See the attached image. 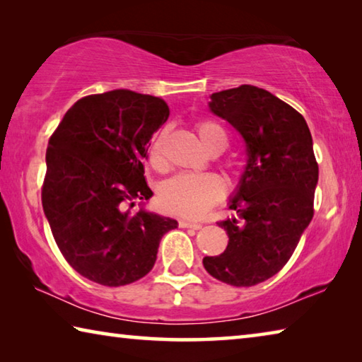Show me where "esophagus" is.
I'll list each match as a JSON object with an SVG mask.
<instances>
[{
	"label": "esophagus",
	"mask_w": 362,
	"mask_h": 362,
	"mask_svg": "<svg viewBox=\"0 0 362 362\" xmlns=\"http://www.w3.org/2000/svg\"><path fill=\"white\" fill-rule=\"evenodd\" d=\"M180 227H182V229H195V230H199V229H202V224L191 223V221H186V219H181L180 221Z\"/></svg>",
	"instance_id": "esophagus-1"
}]
</instances>
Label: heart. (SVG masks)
Instances as JSON below:
<instances>
[{
	"label": "heart",
	"instance_id": "b5f03b06",
	"mask_svg": "<svg viewBox=\"0 0 362 362\" xmlns=\"http://www.w3.org/2000/svg\"><path fill=\"white\" fill-rule=\"evenodd\" d=\"M195 132L204 148L210 152H223L227 146V133L224 127L214 120H200L195 125ZM163 132H157L151 139L148 149V162L154 170L165 168L163 157ZM238 168L229 165L227 177L230 182L238 180ZM224 197V185L221 177L211 173H181L168 181H165L158 191V202L163 210L177 214L182 218L197 219L205 216L214 205H218Z\"/></svg>",
	"mask_w": 362,
	"mask_h": 362
}]
</instances>
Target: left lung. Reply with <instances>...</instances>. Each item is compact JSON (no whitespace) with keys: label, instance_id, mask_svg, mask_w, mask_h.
I'll return each instance as SVG.
<instances>
[{"label":"left lung","instance_id":"8db88e82","mask_svg":"<svg viewBox=\"0 0 362 362\" xmlns=\"http://www.w3.org/2000/svg\"><path fill=\"white\" fill-rule=\"evenodd\" d=\"M210 107L243 136L248 162L229 206L237 218L218 221L229 243L204 267L230 286H255L286 265L313 218L312 133L299 111L255 86L213 93Z\"/></svg>","mask_w":362,"mask_h":362}]
</instances>
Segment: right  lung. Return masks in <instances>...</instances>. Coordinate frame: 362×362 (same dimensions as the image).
Returning <instances> with one entry per match:
<instances>
[{
	"label": "right lung",
	"instance_id": "right-lung-1",
	"mask_svg": "<svg viewBox=\"0 0 362 362\" xmlns=\"http://www.w3.org/2000/svg\"><path fill=\"white\" fill-rule=\"evenodd\" d=\"M170 116L162 98L132 90L87 95L49 138L41 200L66 262L87 280L125 286L148 275L175 219L129 213L152 191L144 162Z\"/></svg>",
	"mask_w": 362,
	"mask_h": 362
}]
</instances>
